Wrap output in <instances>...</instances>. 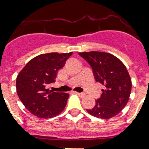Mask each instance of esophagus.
Segmentation results:
<instances>
[{
  "instance_id": "1",
  "label": "esophagus",
  "mask_w": 149,
  "mask_h": 149,
  "mask_svg": "<svg viewBox=\"0 0 149 149\" xmlns=\"http://www.w3.org/2000/svg\"><path fill=\"white\" fill-rule=\"evenodd\" d=\"M75 93H77V95H79V97H84V96H85V93H79V92H75Z\"/></svg>"
}]
</instances>
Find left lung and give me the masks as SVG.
Returning <instances> with one entry per match:
<instances>
[{"instance_id": "left-lung-1", "label": "left lung", "mask_w": 149, "mask_h": 149, "mask_svg": "<svg viewBox=\"0 0 149 149\" xmlns=\"http://www.w3.org/2000/svg\"><path fill=\"white\" fill-rule=\"evenodd\" d=\"M93 70L97 82L104 86L96 105L87 110L96 118L109 119L126 106L132 91V79L124 63L112 54L103 52H79Z\"/></svg>"}]
</instances>
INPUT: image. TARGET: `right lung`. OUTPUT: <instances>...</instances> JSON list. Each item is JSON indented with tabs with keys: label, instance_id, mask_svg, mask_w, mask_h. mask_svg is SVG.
<instances>
[{
	"label": "right lung",
	"instance_id": "1",
	"mask_svg": "<svg viewBox=\"0 0 149 149\" xmlns=\"http://www.w3.org/2000/svg\"><path fill=\"white\" fill-rule=\"evenodd\" d=\"M72 54L51 52L39 55L29 61L17 75V95L32 114L40 118H51L64 110L69 94L49 91L46 86L55 82L57 72Z\"/></svg>",
	"mask_w": 149,
	"mask_h": 149
}]
</instances>
